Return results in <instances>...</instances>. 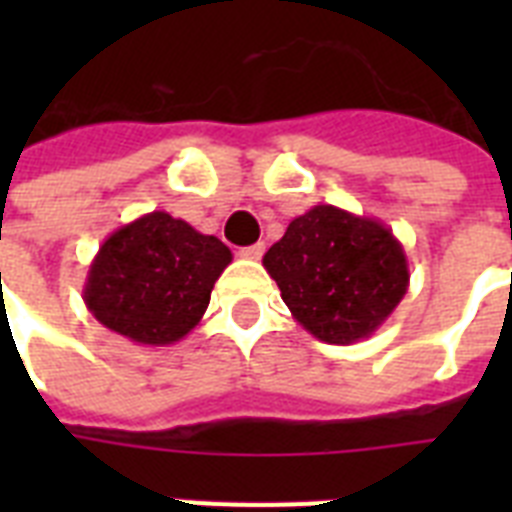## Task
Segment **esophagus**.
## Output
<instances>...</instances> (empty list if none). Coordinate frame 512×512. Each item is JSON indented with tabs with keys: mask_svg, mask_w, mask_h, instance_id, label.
<instances>
[{
	"mask_svg": "<svg viewBox=\"0 0 512 512\" xmlns=\"http://www.w3.org/2000/svg\"><path fill=\"white\" fill-rule=\"evenodd\" d=\"M265 252V244L263 241H257V244H252V247H241L239 255L244 257V260H260Z\"/></svg>",
	"mask_w": 512,
	"mask_h": 512,
	"instance_id": "obj_1",
	"label": "esophagus"
}]
</instances>
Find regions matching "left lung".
Segmentation results:
<instances>
[{
    "mask_svg": "<svg viewBox=\"0 0 512 512\" xmlns=\"http://www.w3.org/2000/svg\"><path fill=\"white\" fill-rule=\"evenodd\" d=\"M263 265L292 316L329 345L374 335L409 289L406 252L388 225L332 204L295 217Z\"/></svg>",
    "mask_w": 512,
    "mask_h": 512,
    "instance_id": "8db88e82",
    "label": "left lung"
}]
</instances>
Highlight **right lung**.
I'll return each mask as SVG.
<instances>
[{
	"mask_svg": "<svg viewBox=\"0 0 512 512\" xmlns=\"http://www.w3.org/2000/svg\"><path fill=\"white\" fill-rule=\"evenodd\" d=\"M231 249L170 212L116 228L90 263L84 305L135 345H175L201 321Z\"/></svg>",
	"mask_w": 512,
	"mask_h": 512,
	"instance_id": "obj_1",
	"label": "right lung"
}]
</instances>
